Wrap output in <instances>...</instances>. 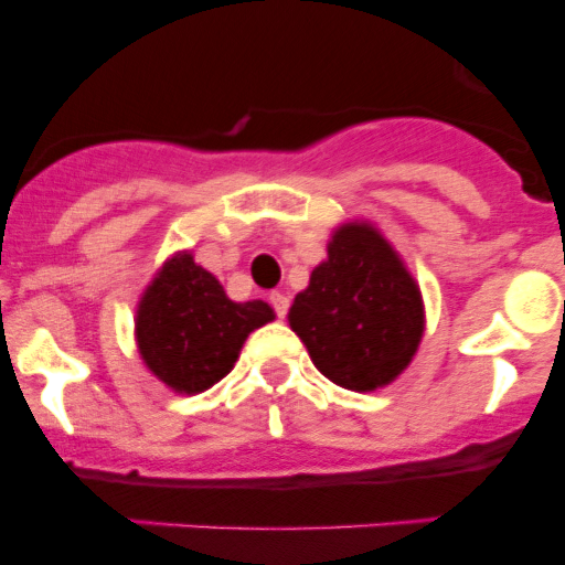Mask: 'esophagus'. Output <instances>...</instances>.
Masks as SVG:
<instances>
[{
    "instance_id": "obj_1",
    "label": "esophagus",
    "mask_w": 565,
    "mask_h": 565,
    "mask_svg": "<svg viewBox=\"0 0 565 565\" xmlns=\"http://www.w3.org/2000/svg\"><path fill=\"white\" fill-rule=\"evenodd\" d=\"M268 299H271V306H274V311H277V317L279 319L286 317V313H288V302H291V299H288L286 294H279V291H274Z\"/></svg>"
}]
</instances>
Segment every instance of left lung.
Wrapping results in <instances>:
<instances>
[{
	"instance_id": "1",
	"label": "left lung",
	"mask_w": 565,
	"mask_h": 565,
	"mask_svg": "<svg viewBox=\"0 0 565 565\" xmlns=\"http://www.w3.org/2000/svg\"><path fill=\"white\" fill-rule=\"evenodd\" d=\"M424 322L416 277L371 221L333 228L328 257L288 311L317 371L356 393L382 391L411 367Z\"/></svg>"
}]
</instances>
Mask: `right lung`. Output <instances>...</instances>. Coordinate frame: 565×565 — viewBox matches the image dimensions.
<instances>
[{"label": "right lung", "instance_id": "obj_1", "mask_svg": "<svg viewBox=\"0 0 565 565\" xmlns=\"http://www.w3.org/2000/svg\"><path fill=\"white\" fill-rule=\"evenodd\" d=\"M277 317L263 299L234 302L221 279L174 252L152 274L135 308V344L147 371L169 391L194 396L234 367L248 333Z\"/></svg>", "mask_w": 565, "mask_h": 565}]
</instances>
